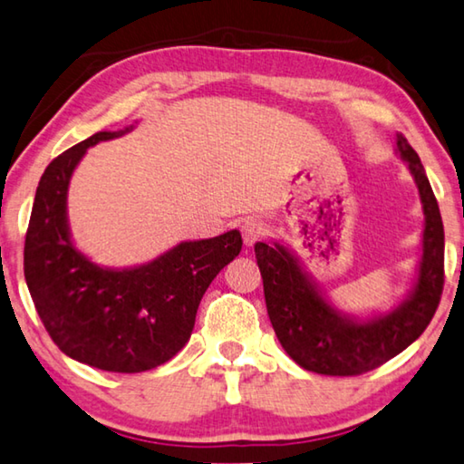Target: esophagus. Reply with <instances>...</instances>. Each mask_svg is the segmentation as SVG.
Returning a JSON list of instances; mask_svg holds the SVG:
<instances>
[{"label":"esophagus","mask_w":464,"mask_h":464,"mask_svg":"<svg viewBox=\"0 0 464 464\" xmlns=\"http://www.w3.org/2000/svg\"><path fill=\"white\" fill-rule=\"evenodd\" d=\"M240 230H242V237H245L246 245H255V242L261 240L265 237V232H267L265 230V224L256 218H246L245 222L240 224Z\"/></svg>","instance_id":"obj_1"}]
</instances>
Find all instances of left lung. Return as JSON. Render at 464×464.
I'll return each instance as SVG.
<instances>
[{"label":"left lung","mask_w":464,"mask_h":464,"mask_svg":"<svg viewBox=\"0 0 464 464\" xmlns=\"http://www.w3.org/2000/svg\"><path fill=\"white\" fill-rule=\"evenodd\" d=\"M397 150L415 177L423 203V255L415 290L391 314L355 323L333 310L298 261L282 245L256 242L263 292L273 331L287 355L304 370L324 376H360L389 362L421 335L444 290V226L436 195L403 133Z\"/></svg>","instance_id":"obj_1"}]
</instances>
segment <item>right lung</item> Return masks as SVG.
Returning <instances> with one entry per match:
<instances>
[{
	"mask_svg": "<svg viewBox=\"0 0 464 464\" xmlns=\"http://www.w3.org/2000/svg\"><path fill=\"white\" fill-rule=\"evenodd\" d=\"M125 131L94 133L47 166L26 230L24 277L61 352L98 370L135 374L185 347L205 290L238 256L242 237L230 230L180 242L156 261L123 271L102 269L78 253L65 216L72 172L90 146Z\"/></svg>",
	"mask_w": 464,
	"mask_h": 464,
	"instance_id": "right-lung-1",
	"label": "right lung"
}]
</instances>
